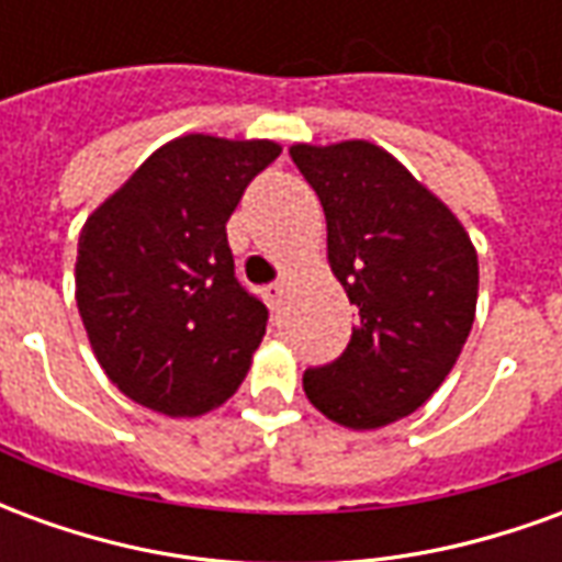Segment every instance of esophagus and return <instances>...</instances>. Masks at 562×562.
Instances as JSON below:
<instances>
[{"label":"esophagus","mask_w":562,"mask_h":562,"mask_svg":"<svg viewBox=\"0 0 562 562\" xmlns=\"http://www.w3.org/2000/svg\"><path fill=\"white\" fill-rule=\"evenodd\" d=\"M282 294H285V285H282V282H273V285H265V289H261V297H265V304H268L270 310H280Z\"/></svg>","instance_id":"esophagus-1"}]
</instances>
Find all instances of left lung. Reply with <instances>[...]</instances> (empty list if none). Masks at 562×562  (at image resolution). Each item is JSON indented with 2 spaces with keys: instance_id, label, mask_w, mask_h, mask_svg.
Masks as SVG:
<instances>
[{
  "instance_id": "8db88e82",
  "label": "left lung",
  "mask_w": 562,
  "mask_h": 562,
  "mask_svg": "<svg viewBox=\"0 0 562 562\" xmlns=\"http://www.w3.org/2000/svg\"><path fill=\"white\" fill-rule=\"evenodd\" d=\"M328 222V265L358 325L346 352L304 373L318 413L376 430L430 401L470 337L479 256L422 180L370 140L289 147Z\"/></svg>"
}]
</instances>
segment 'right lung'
<instances>
[{"mask_svg": "<svg viewBox=\"0 0 562 562\" xmlns=\"http://www.w3.org/2000/svg\"><path fill=\"white\" fill-rule=\"evenodd\" d=\"M277 140L180 135L92 210L78 240L75 297L99 364L168 418H198L240 389L268 310L240 289L225 234Z\"/></svg>", "mask_w": 562, "mask_h": 562, "instance_id": "add662e5", "label": "right lung"}]
</instances>
